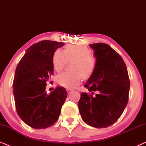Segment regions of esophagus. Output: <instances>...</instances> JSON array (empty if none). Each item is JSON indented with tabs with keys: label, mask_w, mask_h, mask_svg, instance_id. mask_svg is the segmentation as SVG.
<instances>
[{
	"label": "esophagus",
	"mask_w": 146,
	"mask_h": 146,
	"mask_svg": "<svg viewBox=\"0 0 146 146\" xmlns=\"http://www.w3.org/2000/svg\"><path fill=\"white\" fill-rule=\"evenodd\" d=\"M66 90H67V92L68 93V94H70L72 92V90L70 89V88H68Z\"/></svg>",
	"instance_id": "1"
}]
</instances>
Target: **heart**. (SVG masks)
Returning a JSON list of instances; mask_svg holds the SVG:
<instances>
[{
    "instance_id": "obj_1",
    "label": "heart",
    "mask_w": 146,
    "mask_h": 146,
    "mask_svg": "<svg viewBox=\"0 0 146 146\" xmlns=\"http://www.w3.org/2000/svg\"><path fill=\"white\" fill-rule=\"evenodd\" d=\"M75 60L72 65L73 72H62L57 76L58 84L72 88L80 82L82 76L84 78L91 76L96 67V58L88 48L83 46L69 45L65 50L58 49L52 56V65L56 72H60L68 62Z\"/></svg>"
}]
</instances>
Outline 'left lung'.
<instances>
[{
	"label": "left lung",
	"instance_id": "obj_1",
	"mask_svg": "<svg viewBox=\"0 0 146 146\" xmlns=\"http://www.w3.org/2000/svg\"><path fill=\"white\" fill-rule=\"evenodd\" d=\"M94 50L96 67L84 87L93 94L81 93L78 108L82 118L90 126L107 127L122 114L127 102L129 79L125 64L117 52L104 43L90 44Z\"/></svg>",
	"mask_w": 146,
	"mask_h": 146
}]
</instances>
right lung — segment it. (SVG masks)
I'll return each mask as SVG.
<instances>
[{"instance_id": "right-lung-1", "label": "right lung", "mask_w": 146, "mask_h": 146, "mask_svg": "<svg viewBox=\"0 0 146 146\" xmlns=\"http://www.w3.org/2000/svg\"><path fill=\"white\" fill-rule=\"evenodd\" d=\"M64 45L51 40L34 44L17 65L13 84L16 109L22 120L33 128L53 125L67 97L63 87L58 86L50 94L46 92L47 82L54 74L53 54Z\"/></svg>"}]
</instances>
